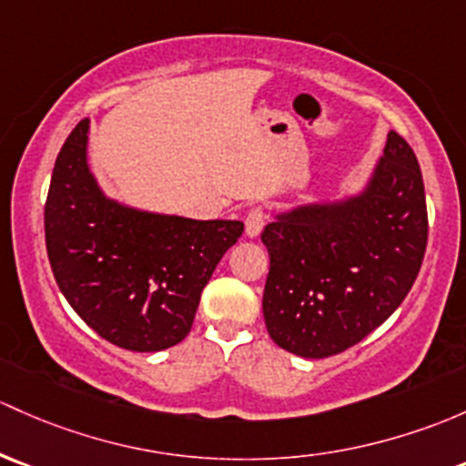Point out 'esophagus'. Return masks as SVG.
I'll return each instance as SVG.
<instances>
[{"mask_svg":"<svg viewBox=\"0 0 466 466\" xmlns=\"http://www.w3.org/2000/svg\"><path fill=\"white\" fill-rule=\"evenodd\" d=\"M263 223H266V217H263V212L261 209H252V212L248 214V218H246V234L249 238H257L258 234H261V229H263Z\"/></svg>","mask_w":466,"mask_h":466,"instance_id":"esophagus-1","label":"esophagus"}]
</instances>
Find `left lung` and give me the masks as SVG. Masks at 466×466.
<instances>
[{
	"instance_id": "left-lung-1",
	"label": "left lung",
	"mask_w": 466,
	"mask_h": 466,
	"mask_svg": "<svg viewBox=\"0 0 466 466\" xmlns=\"http://www.w3.org/2000/svg\"><path fill=\"white\" fill-rule=\"evenodd\" d=\"M427 237L418 158L389 131L360 192L297 205L263 229L270 254L263 317L274 344L323 360L364 339L409 295Z\"/></svg>"
}]
</instances>
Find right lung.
Returning a JSON list of instances; mask_svg holds the SVG:
<instances>
[{"label":"right lung","instance_id":"obj_1","mask_svg":"<svg viewBox=\"0 0 466 466\" xmlns=\"http://www.w3.org/2000/svg\"><path fill=\"white\" fill-rule=\"evenodd\" d=\"M62 295L102 339L136 352L176 346L200 292L243 234L241 220H194L120 203L89 167V117L57 154L44 208Z\"/></svg>","mask_w":466,"mask_h":466}]
</instances>
